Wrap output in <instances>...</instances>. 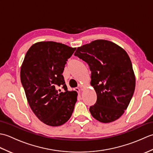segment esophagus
I'll return each mask as SVG.
<instances>
[{"instance_id":"34e87169","label":"esophagus","mask_w":153,"mask_h":153,"mask_svg":"<svg viewBox=\"0 0 153 153\" xmlns=\"http://www.w3.org/2000/svg\"><path fill=\"white\" fill-rule=\"evenodd\" d=\"M75 91H77V93H80V89H79V88H77H77H75V89H74Z\"/></svg>"}]
</instances>
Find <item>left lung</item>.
I'll list each match as a JSON object with an SVG mask.
<instances>
[{
  "label": "left lung",
  "instance_id": "1",
  "mask_svg": "<svg viewBox=\"0 0 153 153\" xmlns=\"http://www.w3.org/2000/svg\"><path fill=\"white\" fill-rule=\"evenodd\" d=\"M74 55L87 62L91 71V85L97 93V101L89 108L93 118L102 123L118 119L128 108L135 87L128 54L112 42L100 39L78 47Z\"/></svg>",
  "mask_w": 153,
  "mask_h": 153
}]
</instances>
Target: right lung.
Instances as JSON below:
<instances>
[{"label": "right lung", "instance_id": "1", "mask_svg": "<svg viewBox=\"0 0 153 153\" xmlns=\"http://www.w3.org/2000/svg\"><path fill=\"white\" fill-rule=\"evenodd\" d=\"M76 49L56 42H39L30 48L23 62L20 79L28 103L48 126L62 125L72 114L77 93L68 91L62 73Z\"/></svg>", "mask_w": 153, "mask_h": 153}]
</instances>
